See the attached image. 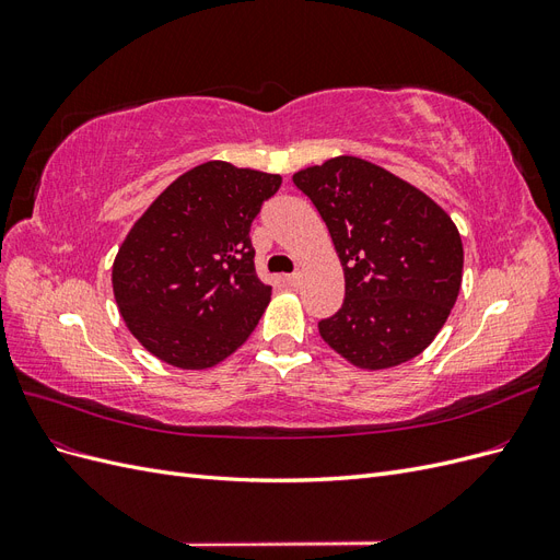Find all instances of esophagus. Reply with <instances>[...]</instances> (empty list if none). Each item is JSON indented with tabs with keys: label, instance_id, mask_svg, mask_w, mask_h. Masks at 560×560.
<instances>
[{
	"label": "esophagus",
	"instance_id": "1",
	"mask_svg": "<svg viewBox=\"0 0 560 560\" xmlns=\"http://www.w3.org/2000/svg\"><path fill=\"white\" fill-rule=\"evenodd\" d=\"M284 280H287V284L299 287L301 284V273H290V276H284Z\"/></svg>",
	"mask_w": 560,
	"mask_h": 560
}]
</instances>
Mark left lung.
Returning <instances> with one entry per match:
<instances>
[{"mask_svg":"<svg viewBox=\"0 0 560 560\" xmlns=\"http://www.w3.org/2000/svg\"><path fill=\"white\" fill-rule=\"evenodd\" d=\"M329 229L346 276L343 306L319 336L360 369H389L425 350L463 282V241L453 219L409 182L358 156L299 171Z\"/></svg>","mask_w":560,"mask_h":560,"instance_id":"left-lung-1","label":"left lung"}]
</instances>
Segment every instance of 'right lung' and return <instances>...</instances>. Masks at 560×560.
I'll list each match as a JSON object with an SVG mask.
<instances>
[{
  "mask_svg": "<svg viewBox=\"0 0 560 560\" xmlns=\"http://www.w3.org/2000/svg\"><path fill=\"white\" fill-rule=\"evenodd\" d=\"M280 184V175L208 161L135 222L112 284L124 322L151 354L210 369L247 341L270 301L254 270L249 226Z\"/></svg>",
  "mask_w": 560,
  "mask_h": 560,
  "instance_id": "obj_1",
  "label": "right lung"
}]
</instances>
